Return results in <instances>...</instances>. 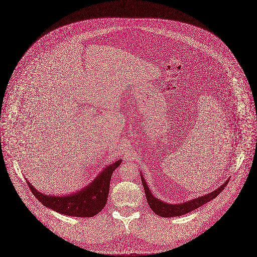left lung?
<instances>
[{
  "mask_svg": "<svg viewBox=\"0 0 257 257\" xmlns=\"http://www.w3.org/2000/svg\"><path fill=\"white\" fill-rule=\"evenodd\" d=\"M141 179H142V183L144 186V190H145L146 197H147V200L149 202L150 207L156 214H158L160 217H175V216H182L184 214H187V213L195 210L199 206L203 205L204 203L208 202L209 200L216 198L218 195L224 190L226 185L228 184V182H226L224 185H222L220 188H218L216 191H214L208 195L202 196L200 198H195L193 200H190V201H187L184 203L169 204V203H165L158 198H155L151 194L143 176H141Z\"/></svg>",
  "mask_w": 257,
  "mask_h": 257,
  "instance_id": "8db88e82",
  "label": "left lung"
}]
</instances>
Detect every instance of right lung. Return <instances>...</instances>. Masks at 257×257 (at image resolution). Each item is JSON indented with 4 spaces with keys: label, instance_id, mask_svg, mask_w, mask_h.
<instances>
[{
    "label": "right lung",
    "instance_id": "1",
    "mask_svg": "<svg viewBox=\"0 0 257 257\" xmlns=\"http://www.w3.org/2000/svg\"><path fill=\"white\" fill-rule=\"evenodd\" d=\"M120 163L121 160L115 161L113 164L107 166L85 189L76 194L64 197L44 195L33 188L27 180L26 182L35 198L46 207L67 216L93 217L104 207L108 197L111 175Z\"/></svg>",
    "mask_w": 257,
    "mask_h": 257
}]
</instances>
